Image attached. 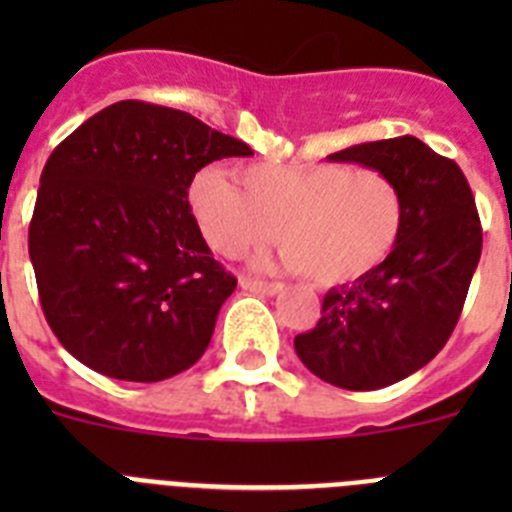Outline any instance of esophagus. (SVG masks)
Returning <instances> with one entry per match:
<instances>
[{"instance_id": "1", "label": "esophagus", "mask_w": 512, "mask_h": 512, "mask_svg": "<svg viewBox=\"0 0 512 512\" xmlns=\"http://www.w3.org/2000/svg\"><path fill=\"white\" fill-rule=\"evenodd\" d=\"M241 287L248 289V292H259V295H279L282 292V284L279 282H261V279H251V277H241Z\"/></svg>"}]
</instances>
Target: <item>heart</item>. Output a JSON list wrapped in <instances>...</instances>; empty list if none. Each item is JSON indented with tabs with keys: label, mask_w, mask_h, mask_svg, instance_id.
<instances>
[{
	"label": "heart",
	"mask_w": 512,
	"mask_h": 512,
	"mask_svg": "<svg viewBox=\"0 0 512 512\" xmlns=\"http://www.w3.org/2000/svg\"><path fill=\"white\" fill-rule=\"evenodd\" d=\"M235 187L220 169L189 184V210L212 251L238 259L282 243V261L320 287L356 282L390 259L402 233L405 202L390 174L369 166L246 164Z\"/></svg>",
	"instance_id": "obj_1"
}]
</instances>
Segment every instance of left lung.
Returning <instances> with one entry per match:
<instances>
[{
  "label": "left lung",
  "mask_w": 512,
  "mask_h": 512,
  "mask_svg": "<svg viewBox=\"0 0 512 512\" xmlns=\"http://www.w3.org/2000/svg\"><path fill=\"white\" fill-rule=\"evenodd\" d=\"M328 161L390 174L405 217L390 259L333 287L323 318L295 338L302 364L341 390H379L423 369L454 333L482 253L467 176L413 135L330 153Z\"/></svg>",
  "instance_id": "left-lung-1"
}]
</instances>
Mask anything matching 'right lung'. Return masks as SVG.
<instances>
[{
  "label": "right lung",
  "mask_w": 512,
  "mask_h": 512,
  "mask_svg": "<svg viewBox=\"0 0 512 512\" xmlns=\"http://www.w3.org/2000/svg\"><path fill=\"white\" fill-rule=\"evenodd\" d=\"M228 156L253 151L135 99L104 107L51 153L27 248L45 320L81 364L161 382L205 354L235 277L212 259L187 189Z\"/></svg>",
  "instance_id": "obj_1"
}]
</instances>
